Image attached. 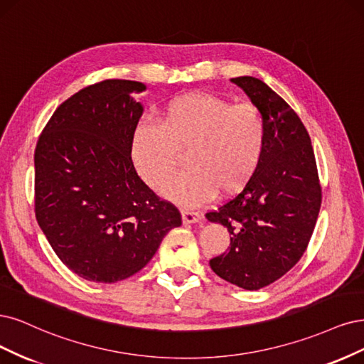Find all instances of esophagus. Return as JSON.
<instances>
[{"mask_svg":"<svg viewBox=\"0 0 364 364\" xmlns=\"http://www.w3.org/2000/svg\"><path fill=\"white\" fill-rule=\"evenodd\" d=\"M181 216H183L184 224H196V222L201 219V215L198 212H189V210H184Z\"/></svg>","mask_w":364,"mask_h":364,"instance_id":"34e87169","label":"esophagus"}]
</instances>
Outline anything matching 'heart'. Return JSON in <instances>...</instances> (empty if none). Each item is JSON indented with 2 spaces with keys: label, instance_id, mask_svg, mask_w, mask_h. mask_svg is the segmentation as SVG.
Returning <instances> with one entry per match:
<instances>
[{
  "label": "heart",
  "instance_id": "obj_1",
  "mask_svg": "<svg viewBox=\"0 0 364 364\" xmlns=\"http://www.w3.org/2000/svg\"><path fill=\"white\" fill-rule=\"evenodd\" d=\"M266 145V122L254 104H232L207 92L169 100L160 125L139 122L132 137V156L145 183L159 191L186 152L187 169L163 193L186 207H196L246 186L259 169Z\"/></svg>",
  "mask_w": 364,
  "mask_h": 364
}]
</instances>
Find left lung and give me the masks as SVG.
Returning <instances> with one entry per match:
<instances>
[{
  "label": "left lung",
  "mask_w": 364,
  "mask_h": 364,
  "mask_svg": "<svg viewBox=\"0 0 364 364\" xmlns=\"http://www.w3.org/2000/svg\"><path fill=\"white\" fill-rule=\"evenodd\" d=\"M263 114L266 145L242 193L205 218L231 234L230 250L210 260L213 272L245 290L272 284L306 251L322 192L310 136L290 105L262 80L231 78Z\"/></svg>",
  "instance_id": "8db88e82"
}]
</instances>
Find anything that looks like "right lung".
<instances>
[{
  "mask_svg": "<svg viewBox=\"0 0 364 364\" xmlns=\"http://www.w3.org/2000/svg\"><path fill=\"white\" fill-rule=\"evenodd\" d=\"M146 86L104 80L58 105L34 152L41 230L74 274L93 283L134 275L181 215L140 180L132 137L144 113L133 93Z\"/></svg>",
  "mask_w": 364,
  "mask_h": 364,
  "instance_id": "right-lung-1",
  "label": "right lung"
}]
</instances>
